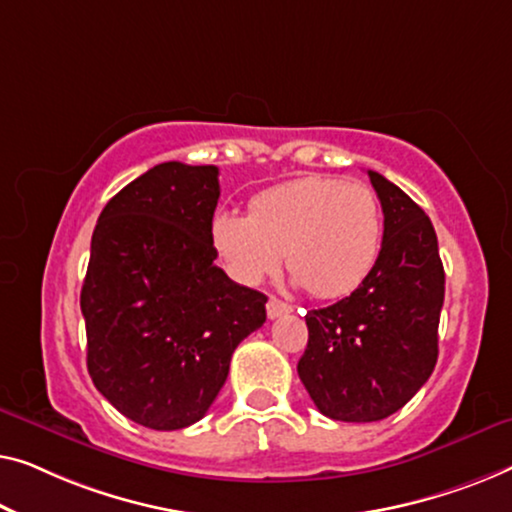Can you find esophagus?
I'll return each instance as SVG.
<instances>
[{
  "label": "esophagus",
  "instance_id": "1",
  "mask_svg": "<svg viewBox=\"0 0 512 512\" xmlns=\"http://www.w3.org/2000/svg\"><path fill=\"white\" fill-rule=\"evenodd\" d=\"M292 311L294 308L290 304H285V301H280L276 297H271L269 301H266V315H269L271 320L280 318V315H285V313H292Z\"/></svg>",
  "mask_w": 512,
  "mask_h": 512
}]
</instances>
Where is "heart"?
<instances>
[{"label": "heart", "mask_w": 512, "mask_h": 512, "mask_svg": "<svg viewBox=\"0 0 512 512\" xmlns=\"http://www.w3.org/2000/svg\"><path fill=\"white\" fill-rule=\"evenodd\" d=\"M215 255L234 280L257 285L285 253L294 280L320 299L355 292L383 248V208L364 183L306 176L250 199L248 215L218 211Z\"/></svg>", "instance_id": "1"}]
</instances>
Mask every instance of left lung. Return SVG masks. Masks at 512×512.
I'll return each mask as SVG.
<instances>
[{
    "label": "left lung",
    "mask_w": 512,
    "mask_h": 512,
    "mask_svg": "<svg viewBox=\"0 0 512 512\" xmlns=\"http://www.w3.org/2000/svg\"><path fill=\"white\" fill-rule=\"evenodd\" d=\"M385 215L378 262L350 297L306 315L297 371L322 415L378 422L427 383L438 359L445 271L427 213L369 171Z\"/></svg>",
    "instance_id": "obj_1"
}]
</instances>
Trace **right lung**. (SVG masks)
<instances>
[{
	"mask_svg": "<svg viewBox=\"0 0 512 512\" xmlns=\"http://www.w3.org/2000/svg\"><path fill=\"white\" fill-rule=\"evenodd\" d=\"M218 167L162 162L115 194L92 232L81 290L92 383L148 429L190 427L225 385L266 297L220 266Z\"/></svg>",
	"mask_w": 512,
	"mask_h": 512,
	"instance_id": "1",
	"label": "right lung"
}]
</instances>
